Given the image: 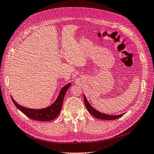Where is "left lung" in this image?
<instances>
[{"label":"left lung","instance_id":"obj_1","mask_svg":"<svg viewBox=\"0 0 154 154\" xmlns=\"http://www.w3.org/2000/svg\"><path fill=\"white\" fill-rule=\"evenodd\" d=\"M83 100H84L85 105L86 106V108H87V110L93 116H94V117L96 118H98V119H104V120H114V119H118L120 117H122V116L124 115V114H120V115H116V116L112 115H112H108V114L101 113L100 112L97 111L96 109H94L90 105V103L88 102L85 95H83Z\"/></svg>","mask_w":154,"mask_h":154}]
</instances>
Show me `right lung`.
<instances>
[{"label":"right lung","mask_w":154,"mask_h":154,"mask_svg":"<svg viewBox=\"0 0 154 154\" xmlns=\"http://www.w3.org/2000/svg\"><path fill=\"white\" fill-rule=\"evenodd\" d=\"M71 85V83H69L63 87L61 91H60L57 99L56 100L54 103L51 105L46 107V108L42 109H32L26 108V107L18 104L13 100L12 96H11V97L13 103L15 104L17 108L28 118L33 120L40 121V122H48V121L55 119L59 115L62 106L64 96Z\"/></svg>","instance_id":"right-lung-1"}]
</instances>
